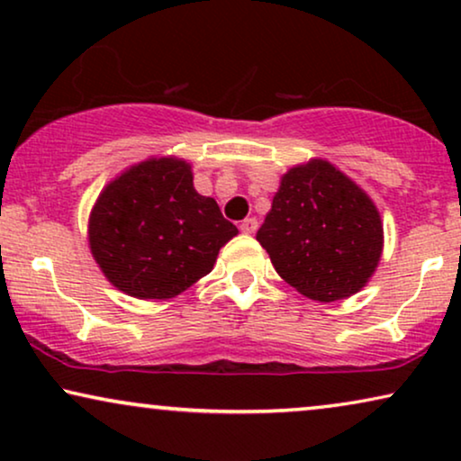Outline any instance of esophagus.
<instances>
[{
    "instance_id": "esophagus-1",
    "label": "esophagus",
    "mask_w": 461,
    "mask_h": 461,
    "mask_svg": "<svg viewBox=\"0 0 461 461\" xmlns=\"http://www.w3.org/2000/svg\"><path fill=\"white\" fill-rule=\"evenodd\" d=\"M256 230H258V220L256 218H245L241 222V232H245V235H254Z\"/></svg>"
}]
</instances>
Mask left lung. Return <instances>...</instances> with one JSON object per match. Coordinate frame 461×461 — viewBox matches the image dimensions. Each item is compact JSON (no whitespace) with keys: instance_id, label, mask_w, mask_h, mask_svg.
<instances>
[{"instance_id":"obj_1","label":"left lung","mask_w":461,"mask_h":461,"mask_svg":"<svg viewBox=\"0 0 461 461\" xmlns=\"http://www.w3.org/2000/svg\"><path fill=\"white\" fill-rule=\"evenodd\" d=\"M276 273L319 302L348 298L380 262L384 229L374 201L323 159L283 176L256 235Z\"/></svg>"}]
</instances>
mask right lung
<instances>
[{
    "instance_id": "right-lung-1",
    "label": "right lung",
    "mask_w": 461,
    "mask_h": 461,
    "mask_svg": "<svg viewBox=\"0 0 461 461\" xmlns=\"http://www.w3.org/2000/svg\"><path fill=\"white\" fill-rule=\"evenodd\" d=\"M237 232L216 201L194 191L191 166L172 157L123 172L90 216L94 260L113 285L140 300L185 292Z\"/></svg>"
}]
</instances>
